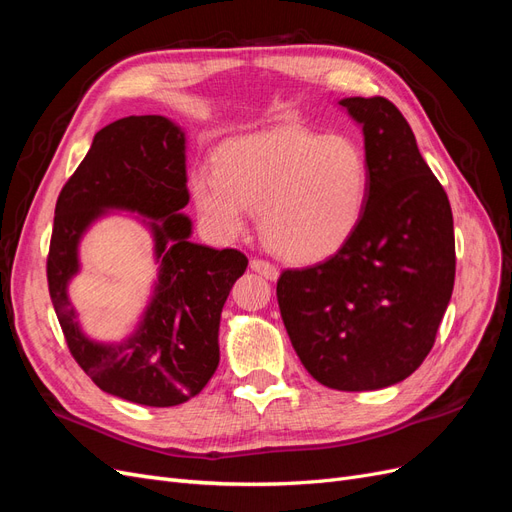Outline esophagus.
Returning a JSON list of instances; mask_svg holds the SVG:
<instances>
[{"label":"esophagus","mask_w":512,"mask_h":512,"mask_svg":"<svg viewBox=\"0 0 512 512\" xmlns=\"http://www.w3.org/2000/svg\"><path fill=\"white\" fill-rule=\"evenodd\" d=\"M250 269L260 273L262 277H267V280H277V277H280V269H277L275 265H271L269 260H262V258H252L250 260Z\"/></svg>","instance_id":"34e87169"}]
</instances>
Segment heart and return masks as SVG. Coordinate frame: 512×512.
<instances>
[{
    "instance_id": "1",
    "label": "heart",
    "mask_w": 512,
    "mask_h": 512,
    "mask_svg": "<svg viewBox=\"0 0 512 512\" xmlns=\"http://www.w3.org/2000/svg\"><path fill=\"white\" fill-rule=\"evenodd\" d=\"M371 190L363 145L348 134L280 126L235 136L198 166L190 196L218 239L245 235L260 211L273 252L309 265L342 250L359 228Z\"/></svg>"
}]
</instances>
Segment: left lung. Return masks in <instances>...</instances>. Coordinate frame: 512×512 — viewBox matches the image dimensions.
Returning <instances> with one entry per match:
<instances>
[{
  "label": "left lung",
  "mask_w": 512,
  "mask_h": 512,
  "mask_svg": "<svg viewBox=\"0 0 512 512\" xmlns=\"http://www.w3.org/2000/svg\"><path fill=\"white\" fill-rule=\"evenodd\" d=\"M339 106L363 126L367 209L342 250L280 275L277 303L292 348L320 384L376 391L406 380L436 342L455 284L453 211L391 100Z\"/></svg>",
  "instance_id": "1"
}]
</instances>
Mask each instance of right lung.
I'll return each mask as SVG.
<instances>
[{"label":"right lung","instance_id":"obj_1","mask_svg":"<svg viewBox=\"0 0 512 512\" xmlns=\"http://www.w3.org/2000/svg\"><path fill=\"white\" fill-rule=\"evenodd\" d=\"M185 134L162 115L123 117L96 136L59 192L46 280L74 361L104 393L132 404L179 406L205 389L220 363V316L247 267L239 250L190 241ZM143 214L154 235L159 280L137 331L100 345L78 327L67 284L78 272V243L106 210Z\"/></svg>","mask_w":512,"mask_h":512}]
</instances>
